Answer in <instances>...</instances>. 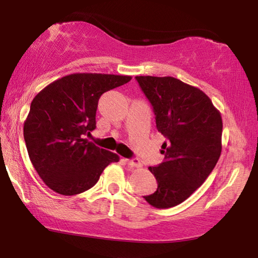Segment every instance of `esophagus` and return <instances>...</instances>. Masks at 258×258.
<instances>
[{
  "label": "esophagus",
  "instance_id": "34e87169",
  "mask_svg": "<svg viewBox=\"0 0 258 258\" xmlns=\"http://www.w3.org/2000/svg\"><path fill=\"white\" fill-rule=\"evenodd\" d=\"M126 163H128V165H130V167H135V168H140L142 167V163H141V161L139 160V158H129V160H125Z\"/></svg>",
  "mask_w": 258,
  "mask_h": 258
}]
</instances>
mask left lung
Wrapping results in <instances>:
<instances>
[{"label": "left lung", "mask_w": 258, "mask_h": 258, "mask_svg": "<svg viewBox=\"0 0 258 258\" xmlns=\"http://www.w3.org/2000/svg\"><path fill=\"white\" fill-rule=\"evenodd\" d=\"M156 119V128L167 142L164 161L149 167L157 190L143 196L158 209L185 201L202 185L222 151V117L213 102L199 88L175 77L136 76Z\"/></svg>", "instance_id": "left-lung-1"}]
</instances>
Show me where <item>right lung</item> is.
<instances>
[{"label":"right lung","instance_id":"obj_1","mask_svg":"<svg viewBox=\"0 0 258 258\" xmlns=\"http://www.w3.org/2000/svg\"><path fill=\"white\" fill-rule=\"evenodd\" d=\"M132 76L72 74L56 80L34 97L23 135L35 170L51 190L66 196L96 184L111 151L88 142L96 128L98 100L105 91L128 83Z\"/></svg>","mask_w":258,"mask_h":258}]
</instances>
